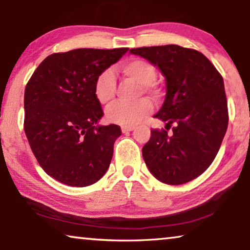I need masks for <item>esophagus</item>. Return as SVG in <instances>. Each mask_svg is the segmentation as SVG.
I'll return each mask as SVG.
<instances>
[{"mask_svg":"<svg viewBox=\"0 0 250 250\" xmlns=\"http://www.w3.org/2000/svg\"><path fill=\"white\" fill-rule=\"evenodd\" d=\"M133 129H135V126H121V130H122V132H124V133L132 131Z\"/></svg>","mask_w":250,"mask_h":250,"instance_id":"obj_1","label":"esophagus"}]
</instances>
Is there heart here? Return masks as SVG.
Returning <instances> with one entry per match:
<instances>
[{
	"label": "heart",
	"instance_id": "obj_1",
	"mask_svg": "<svg viewBox=\"0 0 250 250\" xmlns=\"http://www.w3.org/2000/svg\"><path fill=\"white\" fill-rule=\"evenodd\" d=\"M124 76L142 85L144 93L153 98H160L161 90L153 82L157 71L152 63L144 59H130L120 65ZM117 79L111 69L98 73L94 83V94L98 103L108 105L114 100ZM153 112V105L148 100H139L132 103H115L106 111V119L112 124L124 126H132L142 122Z\"/></svg>",
	"mask_w": 250,
	"mask_h": 250
}]
</instances>
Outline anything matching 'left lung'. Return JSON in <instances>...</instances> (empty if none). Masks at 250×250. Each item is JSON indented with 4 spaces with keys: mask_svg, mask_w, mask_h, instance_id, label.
Listing matches in <instances>:
<instances>
[{
    "mask_svg": "<svg viewBox=\"0 0 250 250\" xmlns=\"http://www.w3.org/2000/svg\"><path fill=\"white\" fill-rule=\"evenodd\" d=\"M159 66L167 82L163 106L155 118L165 129H152L144 161L157 180L182 185L207 170L227 132L229 113L222 76L200 52L179 45L131 48Z\"/></svg>",
    "mask_w": 250,
    "mask_h": 250,
    "instance_id": "obj_1",
    "label": "left lung"
}]
</instances>
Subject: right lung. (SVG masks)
<instances>
[{
	"label": "right lung",
	"instance_id": "add662e5",
	"mask_svg": "<svg viewBox=\"0 0 250 250\" xmlns=\"http://www.w3.org/2000/svg\"><path fill=\"white\" fill-rule=\"evenodd\" d=\"M126 51L77 48L51 54L27 83L24 132L38 163L55 180L86 187L110 167L121 129L97 125L104 113L94 83Z\"/></svg>",
	"mask_w": 250,
	"mask_h": 250
}]
</instances>
